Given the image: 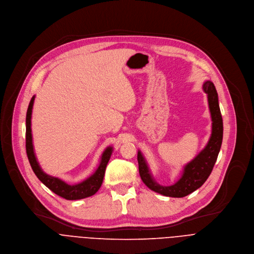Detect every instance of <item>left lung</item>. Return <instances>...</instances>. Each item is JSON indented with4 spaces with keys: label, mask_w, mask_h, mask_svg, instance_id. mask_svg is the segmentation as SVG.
<instances>
[{
    "label": "left lung",
    "mask_w": 254,
    "mask_h": 254,
    "mask_svg": "<svg viewBox=\"0 0 254 254\" xmlns=\"http://www.w3.org/2000/svg\"><path fill=\"white\" fill-rule=\"evenodd\" d=\"M203 91L207 94L208 106L212 121L210 138L204 149L199 152V154L193 160L184 166L182 177L177 183L172 186H161L157 184L152 177L141 151H138L140 177L143 183L152 191L168 197H185L200 188L211 174L223 142V117L221 109H219L218 97L213 82L206 80L203 83Z\"/></svg>",
    "instance_id": "left-lung-1"
}]
</instances>
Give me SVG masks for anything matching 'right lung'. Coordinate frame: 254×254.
<instances>
[{"label":"right lung","instance_id":"add662e5","mask_svg":"<svg viewBox=\"0 0 254 254\" xmlns=\"http://www.w3.org/2000/svg\"><path fill=\"white\" fill-rule=\"evenodd\" d=\"M35 97L33 96L30 100L27 112H26V132H25V147H26V154L30 163V166L32 168L33 173L36 174L38 179L48 187L51 191L57 194L58 196L65 198L67 200H78L90 197L97 193V191L100 189L101 185L103 183V178L105 175V170L107 163L110 159V156L112 154V147H107L102 156H101L100 164L96 172L90 176L88 179L84 181L75 184V185H69L65 183L64 181L60 180L59 178H55L52 176H49L46 173L43 172L41 168L36 154L35 150H33L32 145V134H31V113H32V106L33 102H35Z\"/></svg>","mask_w":254,"mask_h":254}]
</instances>
